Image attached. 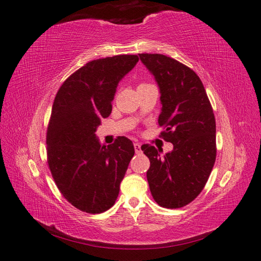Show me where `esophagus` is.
Segmentation results:
<instances>
[{
    "label": "esophagus",
    "instance_id": "obj_1",
    "mask_svg": "<svg viewBox=\"0 0 261 261\" xmlns=\"http://www.w3.org/2000/svg\"><path fill=\"white\" fill-rule=\"evenodd\" d=\"M133 145H135V151H136V153H141V152H142V151H141V144H140V143H139V142H136V143L133 144Z\"/></svg>",
    "mask_w": 261,
    "mask_h": 261
}]
</instances>
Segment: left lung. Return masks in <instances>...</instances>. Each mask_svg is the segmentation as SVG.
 <instances>
[{
    "label": "left lung",
    "instance_id": "left-lung-1",
    "mask_svg": "<svg viewBox=\"0 0 261 261\" xmlns=\"http://www.w3.org/2000/svg\"><path fill=\"white\" fill-rule=\"evenodd\" d=\"M160 90L161 133L173 150L160 154L144 145L150 160L147 179L154 201L175 209L202 191L216 161V120L203 84L195 71L163 54H139Z\"/></svg>",
    "mask_w": 261,
    "mask_h": 261
}]
</instances>
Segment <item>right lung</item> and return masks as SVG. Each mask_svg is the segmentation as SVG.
Masks as SVG:
<instances>
[{
	"instance_id": "obj_1",
	"label": "right lung",
	"mask_w": 261,
	"mask_h": 261,
	"mask_svg": "<svg viewBox=\"0 0 261 261\" xmlns=\"http://www.w3.org/2000/svg\"><path fill=\"white\" fill-rule=\"evenodd\" d=\"M137 56L88 62L70 75L53 102L46 133L47 163L59 190L79 210L101 214L116 202L135 154L132 141L119 137L101 145L95 131L110 116L119 82L135 68Z\"/></svg>"
}]
</instances>
